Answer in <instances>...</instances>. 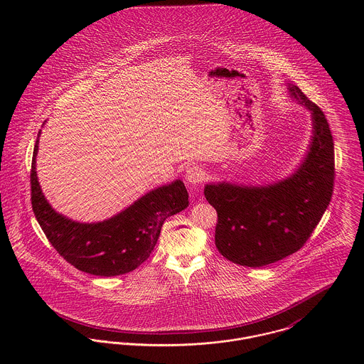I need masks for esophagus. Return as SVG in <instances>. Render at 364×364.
I'll list each match as a JSON object with an SVG mask.
<instances>
[{
  "instance_id": "1",
  "label": "esophagus",
  "mask_w": 364,
  "mask_h": 364,
  "mask_svg": "<svg viewBox=\"0 0 364 364\" xmlns=\"http://www.w3.org/2000/svg\"><path fill=\"white\" fill-rule=\"evenodd\" d=\"M185 178H186V181H188L189 183H192V185H199V183H202V182L206 179V173H205V171H203L200 166L192 165V166H189V168L186 169Z\"/></svg>"
}]
</instances>
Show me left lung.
Listing matches in <instances>:
<instances>
[{
  "label": "left lung",
  "instance_id": "8db88e82",
  "mask_svg": "<svg viewBox=\"0 0 364 364\" xmlns=\"http://www.w3.org/2000/svg\"><path fill=\"white\" fill-rule=\"evenodd\" d=\"M291 97L311 110L310 151L287 179L267 186L206 185L205 196L217 211L215 247L237 264L260 267L304 247L328 208L335 179V151L323 112L299 87Z\"/></svg>",
  "mask_w": 364,
  "mask_h": 364
}]
</instances>
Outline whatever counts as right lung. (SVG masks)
<instances>
[{
  "instance_id": "right-lung-1",
  "label": "right lung",
  "mask_w": 364,
  "mask_h": 364,
  "mask_svg": "<svg viewBox=\"0 0 364 364\" xmlns=\"http://www.w3.org/2000/svg\"><path fill=\"white\" fill-rule=\"evenodd\" d=\"M41 133V132H39ZM39 137L31 169V200L38 223L53 248L75 269L95 276L134 270L154 251L164 221L189 206L182 181L154 189L130 208L101 223H77L53 210L36 176Z\"/></svg>"
}]
</instances>
